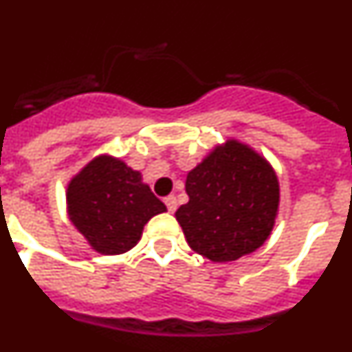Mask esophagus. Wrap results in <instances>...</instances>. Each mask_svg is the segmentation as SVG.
Here are the masks:
<instances>
[{
    "instance_id": "34e87169",
    "label": "esophagus",
    "mask_w": 352,
    "mask_h": 352,
    "mask_svg": "<svg viewBox=\"0 0 352 352\" xmlns=\"http://www.w3.org/2000/svg\"><path fill=\"white\" fill-rule=\"evenodd\" d=\"M164 203H166L167 210H169L170 213H174V211H176V208H178V201H176V197H174V195H167V197L164 199Z\"/></svg>"
}]
</instances>
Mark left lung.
<instances>
[{
    "label": "left lung",
    "instance_id": "left-lung-1",
    "mask_svg": "<svg viewBox=\"0 0 352 352\" xmlns=\"http://www.w3.org/2000/svg\"><path fill=\"white\" fill-rule=\"evenodd\" d=\"M188 203L176 211L190 248L213 263L236 261L268 239L278 211V179L248 146L227 141L186 176Z\"/></svg>",
    "mask_w": 352,
    "mask_h": 352
}]
</instances>
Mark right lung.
Here are the masks:
<instances>
[{"label":"right lung","mask_w":352,"mask_h":352,"mask_svg":"<svg viewBox=\"0 0 352 352\" xmlns=\"http://www.w3.org/2000/svg\"><path fill=\"white\" fill-rule=\"evenodd\" d=\"M68 217L104 256L129 252L151 217L166 204L141 182V173L113 157H96L68 183Z\"/></svg>","instance_id":"obj_1"}]
</instances>
